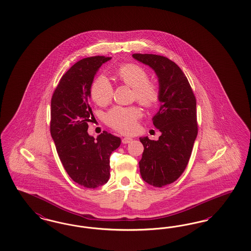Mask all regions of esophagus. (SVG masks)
<instances>
[{
  "instance_id": "esophagus-1",
  "label": "esophagus",
  "mask_w": 251,
  "mask_h": 251,
  "mask_svg": "<svg viewBox=\"0 0 251 251\" xmlns=\"http://www.w3.org/2000/svg\"><path fill=\"white\" fill-rule=\"evenodd\" d=\"M132 141V138H130V137H124L123 139H122V143L123 144H129Z\"/></svg>"
}]
</instances>
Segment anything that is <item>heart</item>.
I'll list each match as a JSON object with an SVG mask.
<instances>
[{
  "instance_id": "obj_1",
  "label": "heart",
  "mask_w": 251,
  "mask_h": 251,
  "mask_svg": "<svg viewBox=\"0 0 251 251\" xmlns=\"http://www.w3.org/2000/svg\"><path fill=\"white\" fill-rule=\"evenodd\" d=\"M116 75L124 84L133 89V97L147 107L155 106L160 100L161 91L158 84L149 80V73L135 63H126L116 71ZM114 89L110 80L100 75L91 84L90 96L98 105L107 104L113 97ZM143 113L137 106H116L108 111L104 121L113 129L130 133L136 129L137 121Z\"/></svg>"
}]
</instances>
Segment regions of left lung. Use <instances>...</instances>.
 Segmentation results:
<instances>
[{
    "instance_id": "1",
    "label": "left lung",
    "mask_w": 251,
    "mask_h": 251,
    "mask_svg": "<svg viewBox=\"0 0 251 251\" xmlns=\"http://www.w3.org/2000/svg\"><path fill=\"white\" fill-rule=\"evenodd\" d=\"M132 58L150 66L158 76L160 109L152 118L161 132L157 141L140 137L144 152L139 161L143 180L161 188L176 180L186 169L197 137L196 99L188 78L166 57L132 54Z\"/></svg>"
}]
</instances>
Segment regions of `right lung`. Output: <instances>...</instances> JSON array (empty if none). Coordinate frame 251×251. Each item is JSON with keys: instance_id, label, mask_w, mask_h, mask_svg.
I'll return each instance as SVG.
<instances>
[{"instance_id": "right-lung-1", "label": "right lung", "mask_w": 251, "mask_h": 251, "mask_svg": "<svg viewBox=\"0 0 251 251\" xmlns=\"http://www.w3.org/2000/svg\"><path fill=\"white\" fill-rule=\"evenodd\" d=\"M111 57L83 59L67 71L51 99L50 133L60 161L71 178L85 188L105 184L110 176V155L121 140L107 131L95 139L88 133L92 117L90 87L100 66Z\"/></svg>"}]
</instances>
